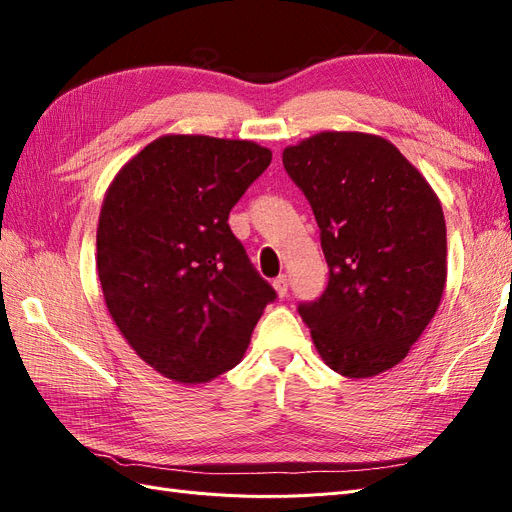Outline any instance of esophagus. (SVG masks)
I'll return each instance as SVG.
<instances>
[{
    "label": "esophagus",
    "mask_w": 512,
    "mask_h": 512,
    "mask_svg": "<svg viewBox=\"0 0 512 512\" xmlns=\"http://www.w3.org/2000/svg\"><path fill=\"white\" fill-rule=\"evenodd\" d=\"M273 288H275V292H277V297H286V294H288V277H286V275L275 277V280H273Z\"/></svg>",
    "instance_id": "esophagus-1"
}]
</instances>
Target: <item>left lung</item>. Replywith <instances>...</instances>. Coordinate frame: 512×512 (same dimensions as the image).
<instances>
[{"instance_id":"1","label":"left lung","mask_w":512,"mask_h":512,"mask_svg":"<svg viewBox=\"0 0 512 512\" xmlns=\"http://www.w3.org/2000/svg\"><path fill=\"white\" fill-rule=\"evenodd\" d=\"M314 209L329 286L299 314L322 361L346 378L395 367L446 286L438 194L401 151L365 132H318L282 153Z\"/></svg>"}]
</instances>
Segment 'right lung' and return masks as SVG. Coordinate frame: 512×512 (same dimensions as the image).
<instances>
[{"label": "right lung", "mask_w": 512, "mask_h": 512, "mask_svg": "<svg viewBox=\"0 0 512 512\" xmlns=\"http://www.w3.org/2000/svg\"><path fill=\"white\" fill-rule=\"evenodd\" d=\"M269 164L254 141L164 134L108 185L96 235L106 309L164 378L203 384L239 365L275 299L228 226Z\"/></svg>", "instance_id": "1"}]
</instances>
